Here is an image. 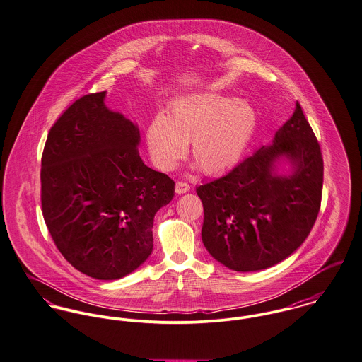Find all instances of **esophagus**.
<instances>
[{"label":"esophagus","mask_w":362,"mask_h":362,"mask_svg":"<svg viewBox=\"0 0 362 362\" xmlns=\"http://www.w3.org/2000/svg\"><path fill=\"white\" fill-rule=\"evenodd\" d=\"M189 189H191V187H189L187 182H184V181H177V182H175V194L181 195V194L188 192Z\"/></svg>","instance_id":"obj_1"}]
</instances>
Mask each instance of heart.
I'll list each match as a JSON object with an SVG mask.
<instances>
[{"instance_id":"heart-1","label":"heart","mask_w":362,"mask_h":362,"mask_svg":"<svg viewBox=\"0 0 362 362\" xmlns=\"http://www.w3.org/2000/svg\"><path fill=\"white\" fill-rule=\"evenodd\" d=\"M256 129L257 113L250 102L204 93L177 99L168 119L155 116L146 129V144L155 163L171 170L192 141L194 159L204 173L214 174L243 156Z\"/></svg>"}]
</instances>
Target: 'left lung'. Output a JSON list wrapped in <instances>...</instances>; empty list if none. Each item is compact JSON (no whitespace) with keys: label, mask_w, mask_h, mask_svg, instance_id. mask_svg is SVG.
I'll list each match as a JSON object with an SVG mask.
<instances>
[{"label":"left lung","mask_w":362,"mask_h":362,"mask_svg":"<svg viewBox=\"0 0 362 362\" xmlns=\"http://www.w3.org/2000/svg\"><path fill=\"white\" fill-rule=\"evenodd\" d=\"M285 157L293 170L278 175ZM324 182L320 144L300 103L271 145L228 174L197 188L203 203L202 240L218 263L233 271H260L289 257L317 220Z\"/></svg>","instance_id":"1"}]
</instances>
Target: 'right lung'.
I'll return each mask as SVG.
<instances>
[{"label":"right lung","instance_id":"right-lung-1","mask_svg":"<svg viewBox=\"0 0 362 362\" xmlns=\"http://www.w3.org/2000/svg\"><path fill=\"white\" fill-rule=\"evenodd\" d=\"M106 91L73 102L48 132L41 206L69 263L103 281L120 279L152 253L153 218L174 181L144 165L139 130L105 105Z\"/></svg>","mask_w":362,"mask_h":362}]
</instances>
